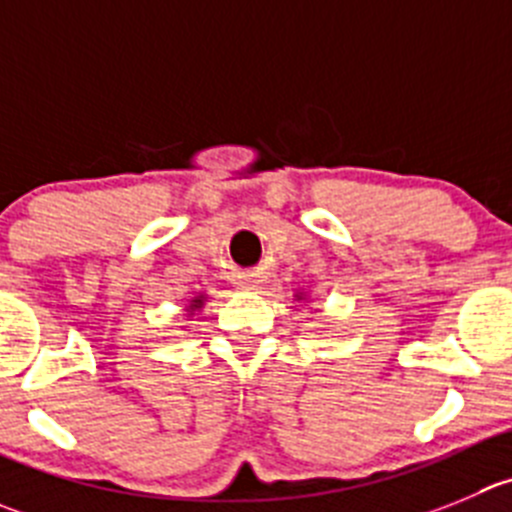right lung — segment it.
<instances>
[{
  "label": "right lung",
  "instance_id": "obj_1",
  "mask_svg": "<svg viewBox=\"0 0 512 512\" xmlns=\"http://www.w3.org/2000/svg\"><path fill=\"white\" fill-rule=\"evenodd\" d=\"M199 305H202V300H194V305H191V310H194V308H199Z\"/></svg>",
  "mask_w": 512,
  "mask_h": 512
}]
</instances>
